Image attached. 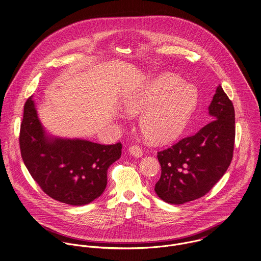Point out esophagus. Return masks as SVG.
Returning <instances> with one entry per match:
<instances>
[{
	"label": "esophagus",
	"mask_w": 261,
	"mask_h": 261,
	"mask_svg": "<svg viewBox=\"0 0 261 261\" xmlns=\"http://www.w3.org/2000/svg\"><path fill=\"white\" fill-rule=\"evenodd\" d=\"M128 152H129L133 156H135V158H141V156L143 155V153H144L143 149H141L140 147H138V146H133V147H130V148L128 149Z\"/></svg>",
	"instance_id": "1"
}]
</instances>
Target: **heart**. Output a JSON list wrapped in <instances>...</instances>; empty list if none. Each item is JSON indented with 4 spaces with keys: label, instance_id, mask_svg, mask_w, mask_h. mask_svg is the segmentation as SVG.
<instances>
[{
    "label": "heart",
    "instance_id": "obj_1",
    "mask_svg": "<svg viewBox=\"0 0 261 261\" xmlns=\"http://www.w3.org/2000/svg\"><path fill=\"white\" fill-rule=\"evenodd\" d=\"M195 86L176 75H158L127 95L122 101L130 115L142 114L140 128L153 144H168L178 139L196 110Z\"/></svg>",
    "mask_w": 261,
    "mask_h": 261
}]
</instances>
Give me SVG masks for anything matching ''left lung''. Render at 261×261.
I'll use <instances>...</instances> for the list:
<instances>
[{
  "mask_svg": "<svg viewBox=\"0 0 261 261\" xmlns=\"http://www.w3.org/2000/svg\"><path fill=\"white\" fill-rule=\"evenodd\" d=\"M208 112L213 120L197 134L158 152L162 174L154 192L169 204L180 205L203 197L231 163L235 113L221 85L216 88Z\"/></svg>",
  "mask_w": 261,
  "mask_h": 261,
  "instance_id": "1",
  "label": "left lung"
}]
</instances>
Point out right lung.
<instances>
[{"instance_id":"obj_1","label":"right lung","mask_w":261,"mask_h":261,"mask_svg":"<svg viewBox=\"0 0 261 261\" xmlns=\"http://www.w3.org/2000/svg\"><path fill=\"white\" fill-rule=\"evenodd\" d=\"M22 159L32 178L51 198L82 206L101 196L108 170L121 155V144L100 145L51 136L42 125L33 96L24 107L20 130Z\"/></svg>"}]
</instances>
